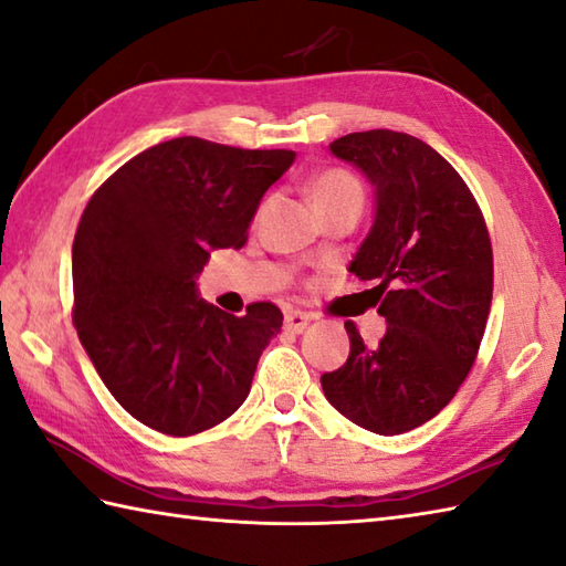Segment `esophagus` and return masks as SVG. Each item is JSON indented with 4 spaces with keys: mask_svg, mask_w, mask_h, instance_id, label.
Returning <instances> with one entry per match:
<instances>
[{
    "mask_svg": "<svg viewBox=\"0 0 566 566\" xmlns=\"http://www.w3.org/2000/svg\"><path fill=\"white\" fill-rule=\"evenodd\" d=\"M307 325H311V315H305V313H301V311L285 313V329H287V333L301 335Z\"/></svg>",
    "mask_w": 566,
    "mask_h": 566,
    "instance_id": "esophagus-1",
    "label": "esophagus"
}]
</instances>
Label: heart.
I'll return each instance as SVG.
<instances>
[{"instance_id":"b5f03b06","label":"heart","mask_w":566,"mask_h":566,"mask_svg":"<svg viewBox=\"0 0 566 566\" xmlns=\"http://www.w3.org/2000/svg\"><path fill=\"white\" fill-rule=\"evenodd\" d=\"M349 195H361V191H359L357 179L343 172V169H327V172H319L317 177L311 179V185H307V199H311V205L315 209Z\"/></svg>"}]
</instances>
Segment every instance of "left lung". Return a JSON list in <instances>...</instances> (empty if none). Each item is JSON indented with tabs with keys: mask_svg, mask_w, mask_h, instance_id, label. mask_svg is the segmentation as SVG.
Here are the masks:
<instances>
[{
	"mask_svg": "<svg viewBox=\"0 0 566 566\" xmlns=\"http://www.w3.org/2000/svg\"><path fill=\"white\" fill-rule=\"evenodd\" d=\"M329 153L375 187V221L349 271L377 281L387 333L367 347L345 323L349 357L319 377L327 401L379 436L433 419L471 371L493 301V249L461 175L407 133H349Z\"/></svg>",
	"mask_w": 566,
	"mask_h": 566,
	"instance_id": "8db88e82",
	"label": "left lung"
}]
</instances>
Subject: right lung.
I'll use <instances>...</instances> for the list:
<instances>
[{"label":"right lung","instance_id":"obj_1","mask_svg":"<svg viewBox=\"0 0 566 566\" xmlns=\"http://www.w3.org/2000/svg\"><path fill=\"white\" fill-rule=\"evenodd\" d=\"M293 150L175 137L135 155L85 207L73 239V323L120 407L167 436H191L247 401L283 313L237 317L199 297L211 251L241 249Z\"/></svg>","mask_w":566,"mask_h":566}]
</instances>
